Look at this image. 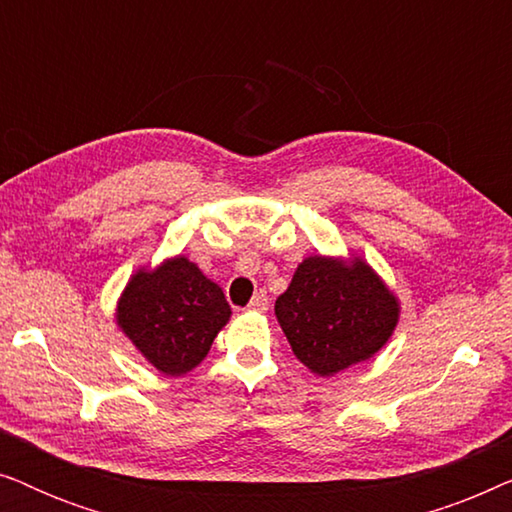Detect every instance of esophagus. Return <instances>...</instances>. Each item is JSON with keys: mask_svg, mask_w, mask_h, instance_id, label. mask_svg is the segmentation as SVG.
<instances>
[{"mask_svg": "<svg viewBox=\"0 0 512 512\" xmlns=\"http://www.w3.org/2000/svg\"><path fill=\"white\" fill-rule=\"evenodd\" d=\"M268 305H270V298L265 296V293H256V296L251 298L249 310H254V312H265V310H268Z\"/></svg>", "mask_w": 512, "mask_h": 512, "instance_id": "34e87169", "label": "esophagus"}]
</instances>
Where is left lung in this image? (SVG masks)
I'll use <instances>...</instances> for the list:
<instances>
[{"label":"left lung","mask_w":512,"mask_h":512,"mask_svg":"<svg viewBox=\"0 0 512 512\" xmlns=\"http://www.w3.org/2000/svg\"><path fill=\"white\" fill-rule=\"evenodd\" d=\"M275 314L298 361L333 375L370 359L389 340L398 305L363 261L312 256L298 265Z\"/></svg>","instance_id":"8db88e82"}]
</instances>
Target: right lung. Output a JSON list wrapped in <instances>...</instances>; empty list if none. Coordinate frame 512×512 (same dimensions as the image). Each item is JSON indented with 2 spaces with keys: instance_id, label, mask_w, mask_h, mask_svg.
Instances as JSON below:
<instances>
[{
  "instance_id": "right-lung-1",
  "label": "right lung",
  "mask_w": 512,
  "mask_h": 512,
  "mask_svg": "<svg viewBox=\"0 0 512 512\" xmlns=\"http://www.w3.org/2000/svg\"><path fill=\"white\" fill-rule=\"evenodd\" d=\"M230 305L214 282L184 256L153 272H137L121 303L118 324L165 375H184L205 359Z\"/></svg>"
}]
</instances>
